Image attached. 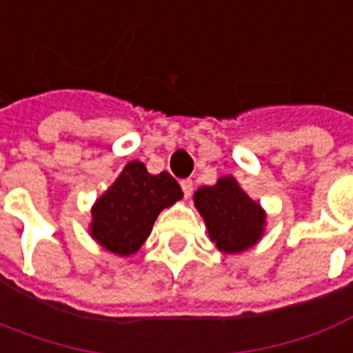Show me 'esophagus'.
I'll use <instances>...</instances> for the list:
<instances>
[{
  "mask_svg": "<svg viewBox=\"0 0 353 353\" xmlns=\"http://www.w3.org/2000/svg\"><path fill=\"white\" fill-rule=\"evenodd\" d=\"M182 186V192H184V198H190L192 192H194V182L190 181V179H186V181L181 182Z\"/></svg>",
  "mask_w": 353,
  "mask_h": 353,
  "instance_id": "esophagus-1",
  "label": "esophagus"
}]
</instances>
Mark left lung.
I'll list each match as a JSON object with an SVG mask.
<instances>
[{"label": "left lung", "instance_id": "left-lung-1", "mask_svg": "<svg viewBox=\"0 0 353 353\" xmlns=\"http://www.w3.org/2000/svg\"><path fill=\"white\" fill-rule=\"evenodd\" d=\"M194 205L205 221L209 238L223 254H240L263 238L267 213L230 174L194 192Z\"/></svg>", "mask_w": 353, "mask_h": 353}]
</instances>
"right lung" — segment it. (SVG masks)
Listing matches in <instances>:
<instances>
[{
    "label": "right lung",
    "instance_id": "obj_1",
    "mask_svg": "<svg viewBox=\"0 0 353 353\" xmlns=\"http://www.w3.org/2000/svg\"><path fill=\"white\" fill-rule=\"evenodd\" d=\"M182 196L179 182L169 172L150 174L142 161H128L94 201L90 236L111 254L134 255L150 236L157 215Z\"/></svg>",
    "mask_w": 353,
    "mask_h": 353
}]
</instances>
